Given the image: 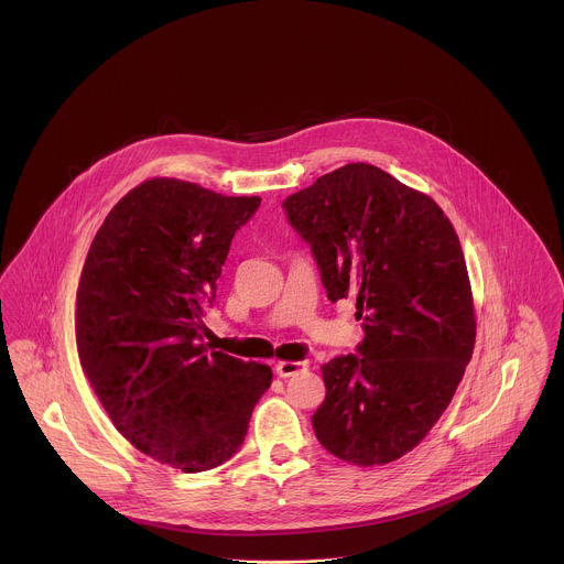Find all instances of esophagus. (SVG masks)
Returning a JSON list of instances; mask_svg holds the SVG:
<instances>
[{"label": "esophagus", "instance_id": "obj_1", "mask_svg": "<svg viewBox=\"0 0 564 564\" xmlns=\"http://www.w3.org/2000/svg\"><path fill=\"white\" fill-rule=\"evenodd\" d=\"M304 369H308L306 360H278L275 362V371L280 378H291Z\"/></svg>", "mask_w": 564, "mask_h": 564}]
</instances>
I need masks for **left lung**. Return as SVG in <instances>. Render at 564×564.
<instances>
[{
  "label": "left lung",
  "instance_id": "8db88e82",
  "mask_svg": "<svg viewBox=\"0 0 564 564\" xmlns=\"http://www.w3.org/2000/svg\"><path fill=\"white\" fill-rule=\"evenodd\" d=\"M332 302L356 295L360 354L322 367L323 447L358 467L414 449L452 402L476 345L458 235L443 208L387 171L349 162L286 197Z\"/></svg>",
  "mask_w": 564,
  "mask_h": 564
}]
</instances>
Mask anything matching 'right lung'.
<instances>
[{
    "label": "right lung",
    "instance_id": "right-lung-1",
    "mask_svg": "<svg viewBox=\"0 0 564 564\" xmlns=\"http://www.w3.org/2000/svg\"><path fill=\"white\" fill-rule=\"evenodd\" d=\"M260 197H228L177 177L123 195L90 242L76 306L80 365L115 427L145 456L208 471L241 447L271 367L206 349L235 232Z\"/></svg>",
    "mask_w": 564,
    "mask_h": 564
}]
</instances>
